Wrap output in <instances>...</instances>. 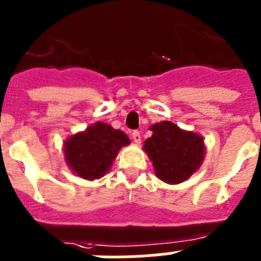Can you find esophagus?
I'll return each instance as SVG.
<instances>
[{
	"mask_svg": "<svg viewBox=\"0 0 261 261\" xmlns=\"http://www.w3.org/2000/svg\"><path fill=\"white\" fill-rule=\"evenodd\" d=\"M132 140L135 141V144H140L141 142V135H140V132H137V130H133L132 132Z\"/></svg>",
	"mask_w": 261,
	"mask_h": 261,
	"instance_id": "34e87169",
	"label": "esophagus"
}]
</instances>
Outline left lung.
Segmentation results:
<instances>
[{
	"label": "left lung",
	"mask_w": 261,
	"mask_h": 261,
	"mask_svg": "<svg viewBox=\"0 0 261 261\" xmlns=\"http://www.w3.org/2000/svg\"><path fill=\"white\" fill-rule=\"evenodd\" d=\"M153 136L144 144V150L153 162L156 177L168 184H179L195 174L205 158L204 138L183 130L171 121L150 126Z\"/></svg>",
	"instance_id": "left-lung-1"
}]
</instances>
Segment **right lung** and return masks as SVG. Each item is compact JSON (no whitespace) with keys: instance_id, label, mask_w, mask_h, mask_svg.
Segmentation results:
<instances>
[{"instance_id":"add662e5","label":"right lung","mask_w":261,"mask_h":261,"mask_svg":"<svg viewBox=\"0 0 261 261\" xmlns=\"http://www.w3.org/2000/svg\"><path fill=\"white\" fill-rule=\"evenodd\" d=\"M130 140L120 129L98 121L64 142V156L71 171L82 179L94 180L110 171L112 162Z\"/></svg>"}]
</instances>
